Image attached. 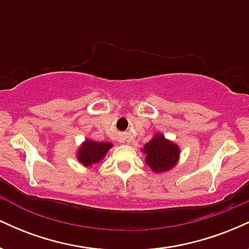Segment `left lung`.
<instances>
[{"label": "left lung", "instance_id": "1", "mask_svg": "<svg viewBox=\"0 0 249 249\" xmlns=\"http://www.w3.org/2000/svg\"><path fill=\"white\" fill-rule=\"evenodd\" d=\"M142 151L146 153V164L156 172L172 168L179 157L178 146L166 141L162 134H156Z\"/></svg>", "mask_w": 249, "mask_h": 249}]
</instances>
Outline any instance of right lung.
Wrapping results in <instances>:
<instances>
[{
	"instance_id": "obj_1",
	"label": "right lung",
	"mask_w": 249,
	"mask_h": 249,
	"mask_svg": "<svg viewBox=\"0 0 249 249\" xmlns=\"http://www.w3.org/2000/svg\"><path fill=\"white\" fill-rule=\"evenodd\" d=\"M112 144L110 142H97L85 141L81 150L78 151V159L84 166H91L104 158L105 153L110 150Z\"/></svg>"
}]
</instances>
